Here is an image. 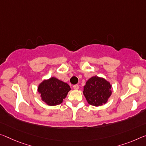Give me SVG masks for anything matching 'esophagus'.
Masks as SVG:
<instances>
[{
    "label": "esophagus",
    "mask_w": 146,
    "mask_h": 146,
    "mask_svg": "<svg viewBox=\"0 0 146 146\" xmlns=\"http://www.w3.org/2000/svg\"><path fill=\"white\" fill-rule=\"evenodd\" d=\"M73 87V88L75 89V90H78V88H79V86H78V84H75V85H74Z\"/></svg>",
    "instance_id": "obj_1"
}]
</instances>
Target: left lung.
Wrapping results in <instances>:
<instances>
[{"mask_svg":"<svg viewBox=\"0 0 146 146\" xmlns=\"http://www.w3.org/2000/svg\"><path fill=\"white\" fill-rule=\"evenodd\" d=\"M111 88L110 83L105 78L94 76L86 82L83 94L88 104L99 106L107 102L112 94Z\"/></svg>","mask_w":146,"mask_h":146,"instance_id":"8db88e82","label":"left lung"}]
</instances>
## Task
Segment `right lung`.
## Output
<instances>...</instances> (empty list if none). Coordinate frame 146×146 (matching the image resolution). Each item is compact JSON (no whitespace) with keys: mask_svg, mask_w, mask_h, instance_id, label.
I'll return each instance as SVG.
<instances>
[{"mask_svg":"<svg viewBox=\"0 0 146 146\" xmlns=\"http://www.w3.org/2000/svg\"><path fill=\"white\" fill-rule=\"evenodd\" d=\"M70 90V86L67 83L55 77L43 80L38 88L42 101L49 106L61 104Z\"/></svg>","mask_w":146,"mask_h":146,"instance_id":"obj_1","label":"right lung"}]
</instances>
